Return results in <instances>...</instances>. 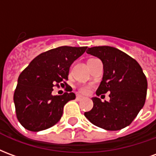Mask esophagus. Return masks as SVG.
<instances>
[{
    "label": "esophagus",
    "mask_w": 156,
    "mask_h": 156,
    "mask_svg": "<svg viewBox=\"0 0 156 156\" xmlns=\"http://www.w3.org/2000/svg\"><path fill=\"white\" fill-rule=\"evenodd\" d=\"M83 98V97L81 96V95H77V96H76V99H77L78 101H80V100H82Z\"/></svg>",
    "instance_id": "34e87169"
}]
</instances>
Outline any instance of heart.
<instances>
[{
    "instance_id": "heart-1",
    "label": "heart",
    "mask_w": 156,
    "mask_h": 156,
    "mask_svg": "<svg viewBox=\"0 0 156 156\" xmlns=\"http://www.w3.org/2000/svg\"><path fill=\"white\" fill-rule=\"evenodd\" d=\"M92 59V58H91ZM92 90V85L91 84H81L79 85L77 88V91L80 94L88 95L91 93Z\"/></svg>"
}]
</instances>
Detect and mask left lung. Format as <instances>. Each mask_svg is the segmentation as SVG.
Segmentation results:
<instances>
[{"label": "left lung", "mask_w": 156, "mask_h": 156, "mask_svg": "<svg viewBox=\"0 0 156 156\" xmlns=\"http://www.w3.org/2000/svg\"><path fill=\"white\" fill-rule=\"evenodd\" d=\"M87 53L101 59L104 76L96 91L99 96L109 94V101L93 98L94 107L85 117L107 130H119L132 123L143 108L147 93V79L136 60L117 48L102 46L88 48Z\"/></svg>", "instance_id": "obj_1"}]
</instances>
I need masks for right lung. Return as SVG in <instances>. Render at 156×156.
I'll return each instance as SVG.
<instances>
[{
    "label": "right lung",
    "mask_w": 156,
    "mask_h": 156,
    "mask_svg": "<svg viewBox=\"0 0 156 156\" xmlns=\"http://www.w3.org/2000/svg\"><path fill=\"white\" fill-rule=\"evenodd\" d=\"M87 47L62 46L44 51L22 72L14 93L16 118L33 132L44 130L60 120L64 105L75 98L73 93L51 95L53 87L67 85L69 68Z\"/></svg>",
    "instance_id": "1"
}]
</instances>
